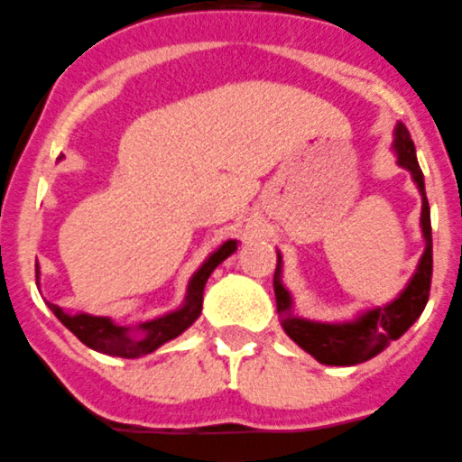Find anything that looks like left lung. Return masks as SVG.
Listing matches in <instances>:
<instances>
[{
    "instance_id": "obj_1",
    "label": "left lung",
    "mask_w": 462,
    "mask_h": 462,
    "mask_svg": "<svg viewBox=\"0 0 462 462\" xmlns=\"http://www.w3.org/2000/svg\"><path fill=\"white\" fill-rule=\"evenodd\" d=\"M393 149L398 153V165L412 172V180L417 181L419 190L423 195L421 207V230L426 236V251L419 262L417 273L412 276L410 285L402 290L398 299L386 303L382 309H373L361 315L359 319L347 324H319L299 319L288 315L290 294L281 282V255H278L276 273H273V292H276L278 313H285L282 318V329L299 347L313 355L319 364L327 365H355L361 361L373 359L380 355L392 340L401 338L414 319L423 313L430 294V278H433V235H430V207H428L426 186H423V172L419 168L414 143L405 124L398 122L396 140Z\"/></svg>"
}]
</instances>
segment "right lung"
<instances>
[{"instance_id":"add662e5","label":"right lung","mask_w":462,"mask_h":462,"mask_svg":"<svg viewBox=\"0 0 462 462\" xmlns=\"http://www.w3.org/2000/svg\"><path fill=\"white\" fill-rule=\"evenodd\" d=\"M236 251V241H226L216 253H211L209 260L198 269L193 278H190L189 294H186V303L180 310L174 313L163 315L159 319H152V322L140 324V331L143 336L140 338H131L128 336L126 327H117L112 324L107 318H94V315H69L50 303V310L60 318V322L64 324L66 329H70L87 347L91 350L103 352V355L110 356H124V359H135V356L149 355V352L159 350L161 345L168 343V340L177 338L181 331H186L190 324L198 319V315L202 313V294H205V282L211 276L218 264H221L226 257H230Z\"/></svg>"}]
</instances>
